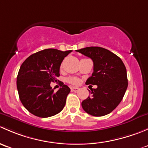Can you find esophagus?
<instances>
[{"instance_id": "esophagus-1", "label": "esophagus", "mask_w": 148, "mask_h": 148, "mask_svg": "<svg viewBox=\"0 0 148 148\" xmlns=\"http://www.w3.org/2000/svg\"><path fill=\"white\" fill-rule=\"evenodd\" d=\"M79 89V88L76 87V86H71V90L72 91V92H77Z\"/></svg>"}]
</instances>
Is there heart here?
<instances>
[{"mask_svg":"<svg viewBox=\"0 0 148 148\" xmlns=\"http://www.w3.org/2000/svg\"><path fill=\"white\" fill-rule=\"evenodd\" d=\"M68 82L71 84H77L79 83V79L76 77H71L68 79Z\"/></svg>","mask_w":148,"mask_h":148,"instance_id":"heart-1","label":"heart"}]
</instances>
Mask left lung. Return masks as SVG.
Listing matches in <instances>:
<instances>
[{"mask_svg":"<svg viewBox=\"0 0 148 148\" xmlns=\"http://www.w3.org/2000/svg\"><path fill=\"white\" fill-rule=\"evenodd\" d=\"M94 63V71L86 84L97 85L82 102L83 110L95 117L110 114L118 106L127 88L125 66L119 56L107 49L90 46L77 50Z\"/></svg>","mask_w":148,"mask_h":148,"instance_id":"left-lung-1","label":"left lung"}]
</instances>
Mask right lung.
I'll list each match as a JSON object with an SVG mask.
<instances>
[{"mask_svg": "<svg viewBox=\"0 0 148 148\" xmlns=\"http://www.w3.org/2000/svg\"><path fill=\"white\" fill-rule=\"evenodd\" d=\"M71 51L44 49L28 56L21 66L16 82L19 98L34 115L51 117L64 107L70 88L62 83V87L54 92L50 84L57 81L61 64Z\"/></svg>", "mask_w": 148, "mask_h": 148, "instance_id": "1", "label": "right lung"}]
</instances>
